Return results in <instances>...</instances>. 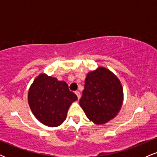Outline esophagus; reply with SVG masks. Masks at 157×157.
<instances>
[{"label": "esophagus", "mask_w": 157, "mask_h": 157, "mask_svg": "<svg viewBox=\"0 0 157 157\" xmlns=\"http://www.w3.org/2000/svg\"><path fill=\"white\" fill-rule=\"evenodd\" d=\"M75 94H76V95L77 96V98H78V100H80V91H75Z\"/></svg>", "instance_id": "1"}]
</instances>
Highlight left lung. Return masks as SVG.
<instances>
[{
	"mask_svg": "<svg viewBox=\"0 0 157 157\" xmlns=\"http://www.w3.org/2000/svg\"><path fill=\"white\" fill-rule=\"evenodd\" d=\"M123 91L119 79L107 68L100 67L87 75L80 105L95 124H104L120 110Z\"/></svg>",
	"mask_w": 157,
	"mask_h": 157,
	"instance_id": "1",
	"label": "left lung"
}]
</instances>
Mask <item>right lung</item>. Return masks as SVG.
Returning a JSON list of instances; mask_svg holds the SVG:
<instances>
[{
	"label": "right lung",
	"instance_id": "add662e5",
	"mask_svg": "<svg viewBox=\"0 0 157 157\" xmlns=\"http://www.w3.org/2000/svg\"><path fill=\"white\" fill-rule=\"evenodd\" d=\"M77 99L66 82L44 74L35 79L28 94L33 114L49 127H57L65 121L68 108Z\"/></svg>",
	"mask_w": 157,
	"mask_h": 157
}]
</instances>
